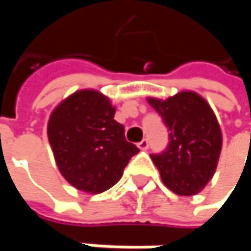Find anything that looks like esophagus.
I'll return each instance as SVG.
<instances>
[{
    "label": "esophagus",
    "mask_w": 251,
    "mask_h": 251,
    "mask_svg": "<svg viewBox=\"0 0 251 251\" xmlns=\"http://www.w3.org/2000/svg\"><path fill=\"white\" fill-rule=\"evenodd\" d=\"M138 148H140V150H142V151L148 150V148H150V141L142 140L141 142H138Z\"/></svg>",
    "instance_id": "obj_1"
}]
</instances>
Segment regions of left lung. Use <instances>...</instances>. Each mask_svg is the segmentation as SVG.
<instances>
[{"mask_svg":"<svg viewBox=\"0 0 251 251\" xmlns=\"http://www.w3.org/2000/svg\"><path fill=\"white\" fill-rule=\"evenodd\" d=\"M148 101L169 131L168 147L151 155L162 181L178 196L197 194L214 176L222 147L214 111L194 92Z\"/></svg>","mask_w":251,"mask_h":251,"instance_id":"obj_1","label":"left lung"}]
</instances>
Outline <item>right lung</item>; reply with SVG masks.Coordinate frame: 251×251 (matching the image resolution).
Returning <instances> with one entry per match:
<instances>
[{"label": "right lung", "instance_id": "obj_1", "mask_svg": "<svg viewBox=\"0 0 251 251\" xmlns=\"http://www.w3.org/2000/svg\"><path fill=\"white\" fill-rule=\"evenodd\" d=\"M110 100L79 91L53 111L47 135L64 178L78 190L99 194L113 187L140 150L126 140Z\"/></svg>", "mask_w": 251, "mask_h": 251}]
</instances>
